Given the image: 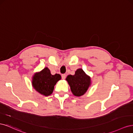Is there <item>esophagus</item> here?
I'll list each match as a JSON object with an SVG mask.
<instances>
[{
    "label": "esophagus",
    "mask_w": 133,
    "mask_h": 133,
    "mask_svg": "<svg viewBox=\"0 0 133 133\" xmlns=\"http://www.w3.org/2000/svg\"><path fill=\"white\" fill-rule=\"evenodd\" d=\"M62 78L63 79H65V78H66V74H62Z\"/></svg>",
    "instance_id": "esophagus-1"
}]
</instances>
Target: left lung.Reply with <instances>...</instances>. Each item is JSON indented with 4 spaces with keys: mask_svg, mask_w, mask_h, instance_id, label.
<instances>
[{
    "mask_svg": "<svg viewBox=\"0 0 133 133\" xmlns=\"http://www.w3.org/2000/svg\"><path fill=\"white\" fill-rule=\"evenodd\" d=\"M66 80L70 87L72 93L76 96L83 95L91 85L90 77L82 69L76 70L74 75H68Z\"/></svg>",
    "mask_w": 133,
    "mask_h": 133,
    "instance_id": "obj_1",
    "label": "left lung"
}]
</instances>
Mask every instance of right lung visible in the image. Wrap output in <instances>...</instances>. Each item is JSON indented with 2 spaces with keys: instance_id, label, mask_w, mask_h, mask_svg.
Segmentation results:
<instances>
[{
  "instance_id": "right-lung-1",
  "label": "right lung",
  "mask_w": 133,
  "mask_h": 133,
  "mask_svg": "<svg viewBox=\"0 0 133 133\" xmlns=\"http://www.w3.org/2000/svg\"><path fill=\"white\" fill-rule=\"evenodd\" d=\"M61 79L59 74L52 75L47 67L34 74L32 78V85L34 89L44 96H49L53 92L54 86Z\"/></svg>"
}]
</instances>
